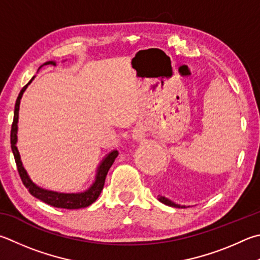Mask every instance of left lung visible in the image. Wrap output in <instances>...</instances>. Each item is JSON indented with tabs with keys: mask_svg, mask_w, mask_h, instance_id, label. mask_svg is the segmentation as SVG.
<instances>
[{
	"mask_svg": "<svg viewBox=\"0 0 260 260\" xmlns=\"http://www.w3.org/2000/svg\"><path fill=\"white\" fill-rule=\"evenodd\" d=\"M158 200H159L160 202H162V204L169 206V207H175V208H185V206H181V205L174 204V202H172L171 200L166 199V198H165V197H160V196H159V197H158Z\"/></svg>",
	"mask_w": 260,
	"mask_h": 260,
	"instance_id": "8db88e82",
	"label": "left lung"
}]
</instances>
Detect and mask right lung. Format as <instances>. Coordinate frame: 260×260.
Instances as JSON below:
<instances>
[{"instance_id": "1", "label": "right lung", "mask_w": 260, "mask_h": 260, "mask_svg": "<svg viewBox=\"0 0 260 260\" xmlns=\"http://www.w3.org/2000/svg\"><path fill=\"white\" fill-rule=\"evenodd\" d=\"M45 64H55L53 61H49ZM32 77L29 83L26 84L25 86L21 88L20 93L17 98L16 101V106H15V115H13V121H12V126H11V135H10V142H11V149L13 155H15V160L17 164V169L19 173V176H20L21 181L23 183V185L26 186V188L31 196H34L37 199L42 200L45 204H48L50 206L56 207V208H63V209H81V208H86L89 205H92L94 201H95L99 196H100L101 191L103 190V186H105V182H106V177L107 174L109 172L110 167L114 164L115 159L118 155V151H112L111 153H109L106 157V159L103 160L102 164L100 165L98 171V175L96 179L94 182L93 185L88 188L86 192L84 193H58V192H53V191H48V190H43L39 186H36L34 183H32L29 177H28L27 173L23 168L22 164L20 161V155H19L18 149H17V129H18V114H19V105H20V99L22 96V93L25 92V89L27 88L28 85L31 83Z\"/></svg>"}]
</instances>
